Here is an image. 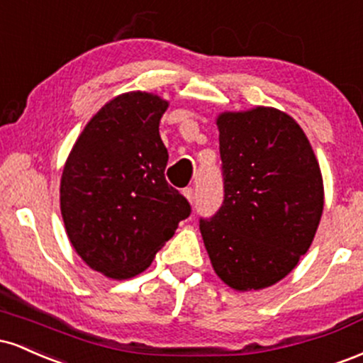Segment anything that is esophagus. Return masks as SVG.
<instances>
[{"instance_id":"esophagus-1","label":"esophagus","mask_w":363,"mask_h":363,"mask_svg":"<svg viewBox=\"0 0 363 363\" xmlns=\"http://www.w3.org/2000/svg\"><path fill=\"white\" fill-rule=\"evenodd\" d=\"M182 194H184L186 198L189 199V203H194V189H193V187H186V189L182 191Z\"/></svg>"}]
</instances>
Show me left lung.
<instances>
[{"mask_svg":"<svg viewBox=\"0 0 363 363\" xmlns=\"http://www.w3.org/2000/svg\"><path fill=\"white\" fill-rule=\"evenodd\" d=\"M216 124L223 201L210 218H199V230L213 269L228 286L266 289L311 247L324 205L319 164L285 112H225Z\"/></svg>","mask_w":363,"mask_h":363,"instance_id":"1","label":"left lung"}]
</instances>
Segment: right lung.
<instances>
[{
	"instance_id": "obj_1",
	"label": "right lung",
	"mask_w": 363,
	"mask_h": 363,
	"mask_svg": "<svg viewBox=\"0 0 363 363\" xmlns=\"http://www.w3.org/2000/svg\"><path fill=\"white\" fill-rule=\"evenodd\" d=\"M167 102L147 91L112 99L86 124L61 177L69 242L95 272L124 280L148 268L189 201L165 181L158 133Z\"/></svg>"
}]
</instances>
